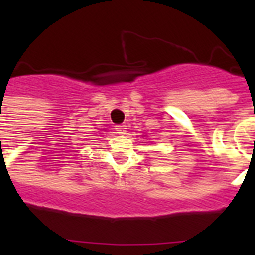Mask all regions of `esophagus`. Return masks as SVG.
<instances>
[{
    "instance_id": "obj_1",
    "label": "esophagus",
    "mask_w": 255,
    "mask_h": 255,
    "mask_svg": "<svg viewBox=\"0 0 255 255\" xmlns=\"http://www.w3.org/2000/svg\"><path fill=\"white\" fill-rule=\"evenodd\" d=\"M115 130L117 131V134H126V125L124 124H120V125H116L115 126Z\"/></svg>"
}]
</instances>
